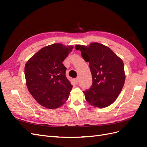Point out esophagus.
Segmentation results:
<instances>
[{
	"label": "esophagus",
	"mask_w": 147,
	"mask_h": 147,
	"mask_svg": "<svg viewBox=\"0 0 147 147\" xmlns=\"http://www.w3.org/2000/svg\"><path fill=\"white\" fill-rule=\"evenodd\" d=\"M74 80H75V83H78V77H77V78H75Z\"/></svg>",
	"instance_id": "34e87169"
}]
</instances>
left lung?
Returning <instances> with one entry per match:
<instances>
[{"mask_svg": "<svg viewBox=\"0 0 147 147\" xmlns=\"http://www.w3.org/2000/svg\"><path fill=\"white\" fill-rule=\"evenodd\" d=\"M92 74L91 88L83 93L89 104L99 108L112 104L121 92L125 82L124 64L121 59L109 47L99 43L88 47L77 45Z\"/></svg>", "mask_w": 147, "mask_h": 147, "instance_id": "obj_1", "label": "left lung"}]
</instances>
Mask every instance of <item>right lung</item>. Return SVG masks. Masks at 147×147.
Segmentation results:
<instances>
[{
  "instance_id": "1",
  "label": "right lung",
  "mask_w": 147,
  "mask_h": 147,
  "mask_svg": "<svg viewBox=\"0 0 147 147\" xmlns=\"http://www.w3.org/2000/svg\"><path fill=\"white\" fill-rule=\"evenodd\" d=\"M74 47L54 43L40 50L27 61L24 67L26 85L39 104L56 109L68 99L72 85L65 76L62 63Z\"/></svg>"
}]
</instances>
